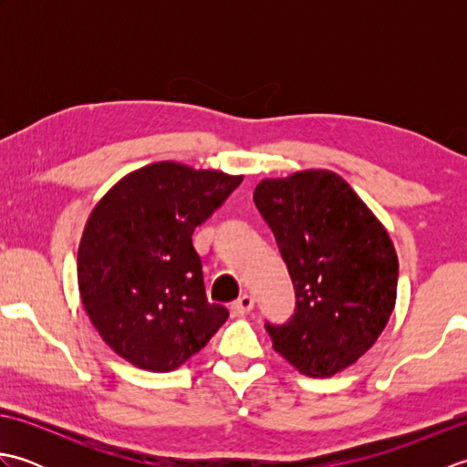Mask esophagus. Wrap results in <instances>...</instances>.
<instances>
[{"instance_id": "esophagus-1", "label": "esophagus", "mask_w": 467, "mask_h": 467, "mask_svg": "<svg viewBox=\"0 0 467 467\" xmlns=\"http://www.w3.org/2000/svg\"><path fill=\"white\" fill-rule=\"evenodd\" d=\"M253 306H254V299L251 295H243V296H239V299H236L233 305H231V309L236 313V315H246L249 311H253Z\"/></svg>"}]
</instances>
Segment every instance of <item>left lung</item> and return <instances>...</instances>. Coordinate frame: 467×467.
<instances>
[{
    "label": "left lung",
    "mask_w": 467,
    "mask_h": 467,
    "mask_svg": "<svg viewBox=\"0 0 467 467\" xmlns=\"http://www.w3.org/2000/svg\"><path fill=\"white\" fill-rule=\"evenodd\" d=\"M253 198L295 286L291 319L265 323L275 351L305 375L343 371L391 317L400 265L389 234L331 171L266 178Z\"/></svg>",
    "instance_id": "left-lung-1"
}]
</instances>
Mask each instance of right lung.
I'll return each mask as SVG.
<instances>
[{
	"label": "right lung",
	"mask_w": 467,
	"mask_h": 467,
	"mask_svg": "<svg viewBox=\"0 0 467 467\" xmlns=\"http://www.w3.org/2000/svg\"><path fill=\"white\" fill-rule=\"evenodd\" d=\"M243 176L156 162L122 178L88 218L78 249L84 309L126 361L166 373L228 319L208 303L192 233Z\"/></svg>",
	"instance_id": "obj_1"
}]
</instances>
